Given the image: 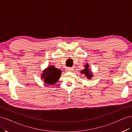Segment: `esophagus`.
Masks as SVG:
<instances>
[{"mask_svg": "<svg viewBox=\"0 0 132 132\" xmlns=\"http://www.w3.org/2000/svg\"><path fill=\"white\" fill-rule=\"evenodd\" d=\"M73 71V68H67L66 69L67 72H72V71Z\"/></svg>", "mask_w": 132, "mask_h": 132, "instance_id": "esophagus-1", "label": "esophagus"}]
</instances>
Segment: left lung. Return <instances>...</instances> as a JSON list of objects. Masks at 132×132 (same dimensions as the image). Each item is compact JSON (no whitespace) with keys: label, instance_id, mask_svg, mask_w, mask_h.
Wrapping results in <instances>:
<instances>
[{"label":"left lung","instance_id":"left-lung-1","mask_svg":"<svg viewBox=\"0 0 132 132\" xmlns=\"http://www.w3.org/2000/svg\"><path fill=\"white\" fill-rule=\"evenodd\" d=\"M85 69L82 71H81V73L85 75V76L87 77V79H91L93 77V74L91 70L89 69V65L87 63L84 66Z\"/></svg>","mask_w":132,"mask_h":132}]
</instances>
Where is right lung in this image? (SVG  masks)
Here are the masks:
<instances>
[{"label": "right lung", "instance_id": "add662e5", "mask_svg": "<svg viewBox=\"0 0 132 132\" xmlns=\"http://www.w3.org/2000/svg\"><path fill=\"white\" fill-rule=\"evenodd\" d=\"M61 75V70L51 65L48 66L43 71L41 78V80H43L45 84L52 85L59 81Z\"/></svg>", "mask_w": 132, "mask_h": 132}]
</instances>
